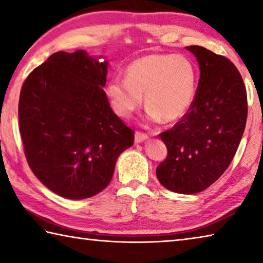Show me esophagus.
I'll use <instances>...</instances> for the list:
<instances>
[{
    "mask_svg": "<svg viewBox=\"0 0 263 263\" xmlns=\"http://www.w3.org/2000/svg\"><path fill=\"white\" fill-rule=\"evenodd\" d=\"M148 139V136L146 133L142 132H136L135 135V142L136 144H140V142H144L145 140Z\"/></svg>",
    "mask_w": 263,
    "mask_h": 263,
    "instance_id": "34e87169",
    "label": "esophagus"
}]
</instances>
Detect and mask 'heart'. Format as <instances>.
<instances>
[{
	"instance_id": "b5f03b06",
	"label": "heart",
	"mask_w": 263,
	"mask_h": 263,
	"mask_svg": "<svg viewBox=\"0 0 263 263\" xmlns=\"http://www.w3.org/2000/svg\"><path fill=\"white\" fill-rule=\"evenodd\" d=\"M126 78H114L106 84L111 108L127 118L142 104L153 123L176 122L190 110L197 87L195 65L184 55L146 54L133 60Z\"/></svg>"
}]
</instances>
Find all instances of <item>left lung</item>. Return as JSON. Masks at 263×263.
Segmentation results:
<instances>
[{"instance_id":"8db88e82","label":"left lung","mask_w":263,"mask_h":263,"mask_svg":"<svg viewBox=\"0 0 263 263\" xmlns=\"http://www.w3.org/2000/svg\"><path fill=\"white\" fill-rule=\"evenodd\" d=\"M199 65V81L189 112L162 132L167 159L157 168L164 188L197 194L222 175L234 157L247 119L242 78L228 58L202 46H188Z\"/></svg>"}]
</instances>
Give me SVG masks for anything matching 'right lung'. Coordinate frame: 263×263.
<instances>
[{"mask_svg": "<svg viewBox=\"0 0 263 263\" xmlns=\"http://www.w3.org/2000/svg\"><path fill=\"white\" fill-rule=\"evenodd\" d=\"M109 61L79 50L57 52L22 87L20 131L33 174L53 193L83 199L112 179L135 140L110 108L103 88Z\"/></svg>", "mask_w": 263, "mask_h": 263, "instance_id": "obj_1", "label": "right lung"}]
</instances>
